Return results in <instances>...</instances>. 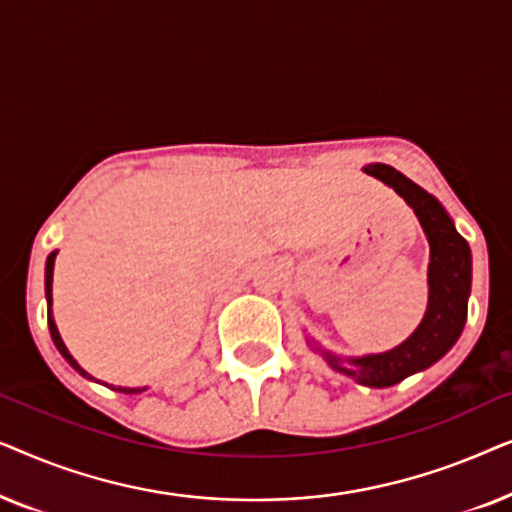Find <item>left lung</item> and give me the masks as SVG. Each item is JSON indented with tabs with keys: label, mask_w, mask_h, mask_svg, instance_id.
<instances>
[{
	"label": "left lung",
	"mask_w": 512,
	"mask_h": 512,
	"mask_svg": "<svg viewBox=\"0 0 512 512\" xmlns=\"http://www.w3.org/2000/svg\"><path fill=\"white\" fill-rule=\"evenodd\" d=\"M363 172L394 188L408 202L429 240V303L424 319L408 340L389 352L340 356L321 347L314 338H307V345L324 356L328 366L338 373L352 377L363 387L384 389L431 368L459 340L471 296L473 256L468 242L454 228L452 216L422 186L384 163H370L363 167Z\"/></svg>",
	"instance_id": "1"
}]
</instances>
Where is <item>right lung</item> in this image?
<instances>
[{"label": "right lung", "instance_id": "1", "mask_svg": "<svg viewBox=\"0 0 512 512\" xmlns=\"http://www.w3.org/2000/svg\"><path fill=\"white\" fill-rule=\"evenodd\" d=\"M55 256H58V251H51V254H48V258H46V279H44V286H46V305H48V328H51L53 345L58 347V352L62 354V359H65V361L69 363V366H72L81 377H86V380H93V382H100V380H95V377L90 375V373H86V370H83V368L79 366V361H76L74 356L69 354L67 345H65V342H62V338H60L58 326H55V319H53V268H55ZM107 387H109V384H107ZM109 389L121 391V394H142V391H146V387H114V384H111Z\"/></svg>", "mask_w": 512, "mask_h": 512}]
</instances>
